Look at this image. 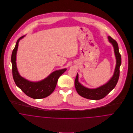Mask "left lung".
<instances>
[{
  "label": "left lung",
  "mask_w": 133,
  "mask_h": 133,
  "mask_svg": "<svg viewBox=\"0 0 133 133\" xmlns=\"http://www.w3.org/2000/svg\"><path fill=\"white\" fill-rule=\"evenodd\" d=\"M109 41L112 44L116 59V65L114 75L105 84L96 89H91L84 87L78 81V74H77L75 80V87L78 94L81 96L92 100H99L103 98L116 87L120 74V66L121 64V57L120 54L118 45L116 40L110 36L108 37Z\"/></svg>",
  "instance_id": "8db88e82"
}]
</instances>
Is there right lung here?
Segmentation results:
<instances>
[{
  "mask_svg": "<svg viewBox=\"0 0 133 133\" xmlns=\"http://www.w3.org/2000/svg\"><path fill=\"white\" fill-rule=\"evenodd\" d=\"M24 36L17 40L16 45L13 50L11 62L12 64V74L16 85L28 96L33 99H42L51 95L54 91L59 77L66 71L63 69L55 71L43 80L38 82L30 81L19 75L16 66V53L19 40Z\"/></svg>",
  "mask_w": 133,
  "mask_h": 133,
  "instance_id": "obj_1",
  "label": "right lung"
}]
</instances>
